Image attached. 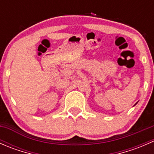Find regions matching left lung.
I'll list each match as a JSON object with an SVG mask.
<instances>
[{"label": "left lung", "instance_id": "1", "mask_svg": "<svg viewBox=\"0 0 154 154\" xmlns=\"http://www.w3.org/2000/svg\"><path fill=\"white\" fill-rule=\"evenodd\" d=\"M136 104H135V105H136ZM135 105H134V106H135Z\"/></svg>", "mask_w": 154, "mask_h": 154}]
</instances>
